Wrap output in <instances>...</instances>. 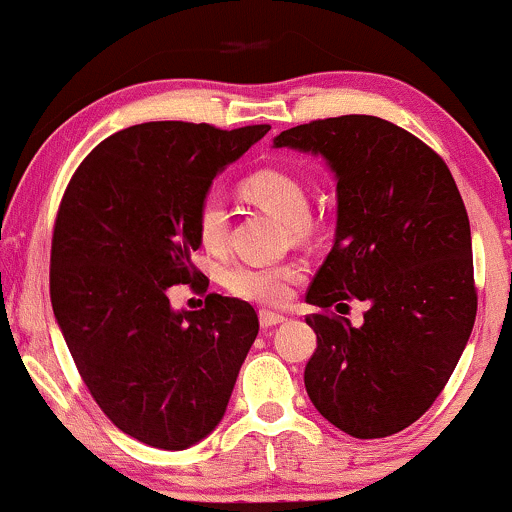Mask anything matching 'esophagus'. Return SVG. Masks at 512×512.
Masks as SVG:
<instances>
[{
	"label": "esophagus",
	"instance_id": "esophagus-1",
	"mask_svg": "<svg viewBox=\"0 0 512 512\" xmlns=\"http://www.w3.org/2000/svg\"><path fill=\"white\" fill-rule=\"evenodd\" d=\"M280 323H285V315H280V313H273V311H261V327H275V325H280Z\"/></svg>",
	"mask_w": 512,
	"mask_h": 512
}]
</instances>
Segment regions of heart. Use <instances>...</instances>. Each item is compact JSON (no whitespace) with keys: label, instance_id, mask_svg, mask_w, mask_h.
Returning <instances> with one entry per match:
<instances>
[{"label":"heart","instance_id":"obj_1","mask_svg":"<svg viewBox=\"0 0 512 512\" xmlns=\"http://www.w3.org/2000/svg\"><path fill=\"white\" fill-rule=\"evenodd\" d=\"M242 194L263 211L273 213L282 223L304 235L308 230V192L304 182L282 170H258L242 182ZM199 242L208 251H220L227 242V213L216 194L201 199L194 216ZM301 277L299 263L280 266H235L225 273L227 292L261 306H282L292 294V285Z\"/></svg>","mask_w":512,"mask_h":512}]
</instances>
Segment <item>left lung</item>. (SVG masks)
Listing matches in <instances>:
<instances>
[{"instance_id":"left-lung-1","label":"left lung","mask_w":512,"mask_h":512,"mask_svg":"<svg viewBox=\"0 0 512 512\" xmlns=\"http://www.w3.org/2000/svg\"><path fill=\"white\" fill-rule=\"evenodd\" d=\"M277 149L320 154L337 178V232L306 301L318 349L313 406L356 439L406 430L437 401L477 315L470 220L437 151L377 116L296 125ZM365 300L353 328L329 308Z\"/></svg>"}]
</instances>
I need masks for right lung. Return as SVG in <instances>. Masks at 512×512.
Wrapping results in <instances>:
<instances>
[{"label": "right lung", "instance_id": "add662e5", "mask_svg": "<svg viewBox=\"0 0 512 512\" xmlns=\"http://www.w3.org/2000/svg\"><path fill=\"white\" fill-rule=\"evenodd\" d=\"M270 125L156 121L97 144L63 192L49 294L82 382L118 430L182 451L223 420L258 334L246 301L208 294L173 311L168 287L199 277L194 216L220 170Z\"/></svg>", "mask_w": 512, "mask_h": 512}]
</instances>
